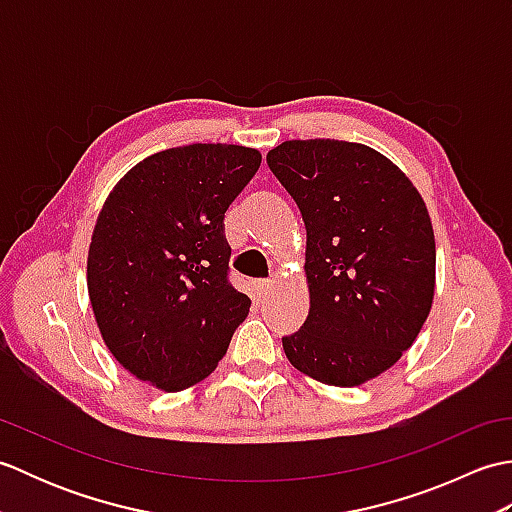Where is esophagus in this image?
I'll return each mask as SVG.
<instances>
[{
  "instance_id": "obj_1",
  "label": "esophagus",
  "mask_w": 512,
  "mask_h": 512,
  "mask_svg": "<svg viewBox=\"0 0 512 512\" xmlns=\"http://www.w3.org/2000/svg\"><path fill=\"white\" fill-rule=\"evenodd\" d=\"M270 288H273V281H270V279H259V281H257L259 295H268Z\"/></svg>"
}]
</instances>
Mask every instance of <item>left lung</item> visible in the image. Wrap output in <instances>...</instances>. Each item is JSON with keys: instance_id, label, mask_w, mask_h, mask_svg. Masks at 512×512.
<instances>
[{"instance_id": "left-lung-1", "label": "left lung", "mask_w": 512, "mask_h": 512, "mask_svg": "<svg viewBox=\"0 0 512 512\" xmlns=\"http://www.w3.org/2000/svg\"><path fill=\"white\" fill-rule=\"evenodd\" d=\"M266 162L306 224L310 312L281 339L299 372L363 385L409 350L429 317L436 239L394 162L345 140H286Z\"/></svg>"}]
</instances>
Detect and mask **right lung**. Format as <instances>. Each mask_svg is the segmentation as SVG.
<instances>
[{"mask_svg":"<svg viewBox=\"0 0 512 512\" xmlns=\"http://www.w3.org/2000/svg\"><path fill=\"white\" fill-rule=\"evenodd\" d=\"M262 162L257 149L187 145L127 171L96 220L88 292L107 350L165 391L209 376L250 299L228 281L224 213Z\"/></svg>","mask_w":512,"mask_h":512,"instance_id":"obj_1","label":"right lung"}]
</instances>
